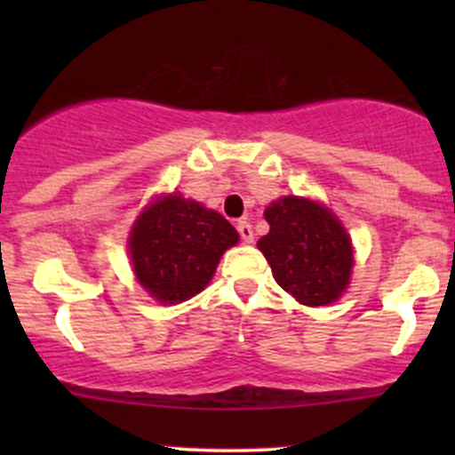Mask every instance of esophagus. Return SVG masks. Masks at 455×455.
Segmentation results:
<instances>
[{
  "label": "esophagus",
  "mask_w": 455,
  "mask_h": 455,
  "mask_svg": "<svg viewBox=\"0 0 455 455\" xmlns=\"http://www.w3.org/2000/svg\"><path fill=\"white\" fill-rule=\"evenodd\" d=\"M237 233H240L242 242H246V244L253 242V227H251L246 220H240V222H237Z\"/></svg>",
  "instance_id": "34e87169"
}]
</instances>
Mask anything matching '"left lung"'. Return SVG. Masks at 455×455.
<instances>
[{"label": "left lung", "mask_w": 455, "mask_h": 455, "mask_svg": "<svg viewBox=\"0 0 455 455\" xmlns=\"http://www.w3.org/2000/svg\"><path fill=\"white\" fill-rule=\"evenodd\" d=\"M268 235L257 249L273 277L304 306L332 304L350 282L352 244L337 218L313 200L288 196L264 211Z\"/></svg>", "instance_id": "8db88e82"}]
</instances>
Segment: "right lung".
Masks as SVG:
<instances>
[{
	"instance_id": "obj_1",
	"label": "right lung",
	"mask_w": 455,
	"mask_h": 455,
	"mask_svg": "<svg viewBox=\"0 0 455 455\" xmlns=\"http://www.w3.org/2000/svg\"><path fill=\"white\" fill-rule=\"evenodd\" d=\"M237 240V231L220 213L167 196L136 220L130 255L140 286L151 297L180 304L211 282L220 257Z\"/></svg>"
}]
</instances>
